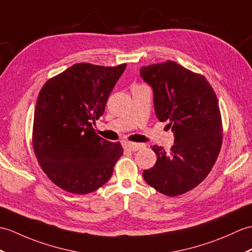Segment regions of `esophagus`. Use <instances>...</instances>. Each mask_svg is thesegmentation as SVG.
<instances>
[{"label": "esophagus", "instance_id": "esophagus-1", "mask_svg": "<svg viewBox=\"0 0 252 252\" xmlns=\"http://www.w3.org/2000/svg\"><path fill=\"white\" fill-rule=\"evenodd\" d=\"M125 149L131 150V151H136L145 147L144 144H138V143H131V142H125L124 143Z\"/></svg>", "mask_w": 252, "mask_h": 252}]
</instances>
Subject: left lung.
I'll list each match as a JSON object with an SVG mask.
<instances>
[{
    "instance_id": "1",
    "label": "left lung",
    "mask_w": 252,
    "mask_h": 252,
    "mask_svg": "<svg viewBox=\"0 0 252 252\" xmlns=\"http://www.w3.org/2000/svg\"><path fill=\"white\" fill-rule=\"evenodd\" d=\"M140 76L153 87L157 118L175 135L168 153L151 146L157 162L144 179L162 194H184L207 177L219 156L223 127L217 95L203 75L175 61L143 66Z\"/></svg>"
}]
</instances>
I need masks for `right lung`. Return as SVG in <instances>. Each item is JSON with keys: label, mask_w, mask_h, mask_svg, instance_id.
I'll return each instance as SVG.
<instances>
[{"label": "right lung", "mask_w": 252, "mask_h": 252, "mask_svg": "<svg viewBox=\"0 0 252 252\" xmlns=\"http://www.w3.org/2000/svg\"><path fill=\"white\" fill-rule=\"evenodd\" d=\"M126 64L77 63L49 78L34 112L32 144L48 178L74 194H88L106 184L124 155L121 144L99 137L92 124Z\"/></svg>", "instance_id": "add662e5"}]
</instances>
